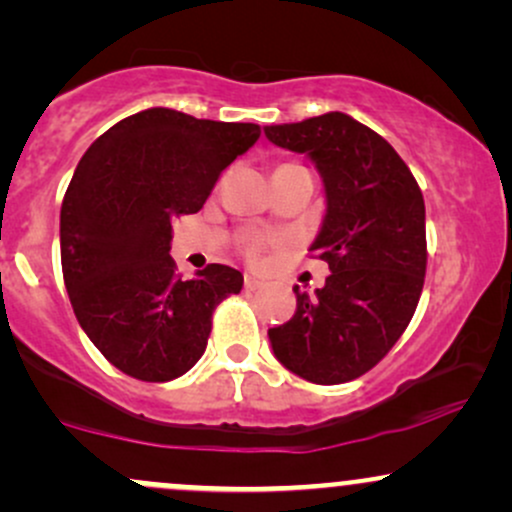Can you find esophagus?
<instances>
[{
	"mask_svg": "<svg viewBox=\"0 0 512 512\" xmlns=\"http://www.w3.org/2000/svg\"><path fill=\"white\" fill-rule=\"evenodd\" d=\"M260 281L255 279V276H245V291H257L260 289Z\"/></svg>",
	"mask_w": 512,
	"mask_h": 512,
	"instance_id": "34e87169",
	"label": "esophagus"
}]
</instances>
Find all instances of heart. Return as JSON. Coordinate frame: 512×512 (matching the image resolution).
I'll use <instances>...</instances> for the list:
<instances>
[{
  "label": "heart",
  "mask_w": 512,
  "mask_h": 512,
  "mask_svg": "<svg viewBox=\"0 0 512 512\" xmlns=\"http://www.w3.org/2000/svg\"><path fill=\"white\" fill-rule=\"evenodd\" d=\"M279 245H281V238L269 236V233H250V236L243 238L245 255H248L250 260H260L264 252L272 250V248H279Z\"/></svg>",
  "instance_id": "b5f03b06"
}]
</instances>
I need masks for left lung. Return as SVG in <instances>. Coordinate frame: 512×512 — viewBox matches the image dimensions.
<instances>
[{
  "label": "left lung",
  "mask_w": 512,
  "mask_h": 512,
  "mask_svg": "<svg viewBox=\"0 0 512 512\" xmlns=\"http://www.w3.org/2000/svg\"><path fill=\"white\" fill-rule=\"evenodd\" d=\"M281 149L308 154L327 214L310 250L330 264L315 296L296 286V313L269 330L274 356L317 385L378 366L414 317L426 276V207L407 163L351 115L264 127Z\"/></svg>",
  "instance_id": "8db88e82"
}]
</instances>
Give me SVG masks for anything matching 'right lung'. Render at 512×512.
I'll return each instance as SVG.
<instances>
[{
    "label": "right lung",
    "instance_id": "add662e5",
    "mask_svg": "<svg viewBox=\"0 0 512 512\" xmlns=\"http://www.w3.org/2000/svg\"><path fill=\"white\" fill-rule=\"evenodd\" d=\"M257 139L252 122L149 108L81 156L60 211L62 276L81 330L122 373L180 378L207 349L216 305L243 289V274L226 264L180 279L170 221L197 214Z\"/></svg>",
    "mask_w": 512,
    "mask_h": 512
}]
</instances>
